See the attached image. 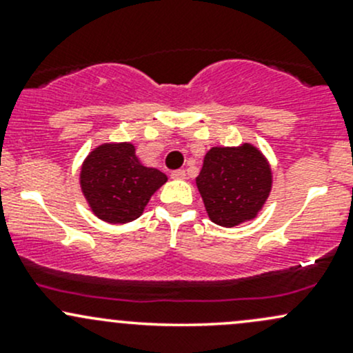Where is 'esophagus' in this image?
<instances>
[{
    "label": "esophagus",
    "instance_id": "1",
    "mask_svg": "<svg viewBox=\"0 0 353 353\" xmlns=\"http://www.w3.org/2000/svg\"><path fill=\"white\" fill-rule=\"evenodd\" d=\"M172 179H185V171L184 169H177V171L171 172Z\"/></svg>",
    "mask_w": 353,
    "mask_h": 353
}]
</instances>
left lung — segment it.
I'll use <instances>...</instances> for the list:
<instances>
[{"label": "left lung", "instance_id": "8db88e82", "mask_svg": "<svg viewBox=\"0 0 353 353\" xmlns=\"http://www.w3.org/2000/svg\"><path fill=\"white\" fill-rule=\"evenodd\" d=\"M210 221L234 228L257 216L272 189V171L259 149L212 148L196 179Z\"/></svg>", "mask_w": 353, "mask_h": 353}]
</instances>
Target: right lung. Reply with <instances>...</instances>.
<instances>
[{
	"mask_svg": "<svg viewBox=\"0 0 353 353\" xmlns=\"http://www.w3.org/2000/svg\"><path fill=\"white\" fill-rule=\"evenodd\" d=\"M165 181L164 172L139 163L129 143L99 145L81 169V189L92 212L111 224L139 217Z\"/></svg>",
	"mask_w": 353,
	"mask_h": 353,
	"instance_id": "1",
	"label": "right lung"
}]
</instances>
